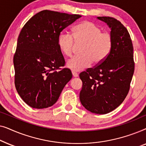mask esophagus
Wrapping results in <instances>:
<instances>
[{"label":"esophagus","mask_w":146,"mask_h":146,"mask_svg":"<svg viewBox=\"0 0 146 146\" xmlns=\"http://www.w3.org/2000/svg\"><path fill=\"white\" fill-rule=\"evenodd\" d=\"M72 75H73L74 77H78V73L76 72L72 71Z\"/></svg>","instance_id":"1"}]
</instances>
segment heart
Instances as JSON below:
<instances>
[{
	"label": "heart",
	"instance_id": "b5f03b06",
	"mask_svg": "<svg viewBox=\"0 0 146 146\" xmlns=\"http://www.w3.org/2000/svg\"><path fill=\"white\" fill-rule=\"evenodd\" d=\"M76 42H84L80 56L70 59L66 66L73 71L79 72L88 68L92 62L98 65L105 60L110 52L112 37L90 21H84L72 29V35L62 32L58 38L60 51L66 56H71Z\"/></svg>",
	"mask_w": 146,
	"mask_h": 146
}]
</instances>
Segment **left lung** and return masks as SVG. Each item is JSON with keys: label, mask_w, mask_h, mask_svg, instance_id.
<instances>
[{"label": "left lung", "mask_w": 146, "mask_h": 146, "mask_svg": "<svg viewBox=\"0 0 146 146\" xmlns=\"http://www.w3.org/2000/svg\"><path fill=\"white\" fill-rule=\"evenodd\" d=\"M111 29L112 45L105 60L80 74L81 104L87 110L106 114L119 106L128 94L134 72L133 48L124 26L114 18L98 17Z\"/></svg>", "instance_id": "1"}]
</instances>
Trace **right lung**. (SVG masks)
<instances>
[{"label": "right lung", "mask_w": 146, "mask_h": 146, "mask_svg": "<svg viewBox=\"0 0 146 146\" xmlns=\"http://www.w3.org/2000/svg\"><path fill=\"white\" fill-rule=\"evenodd\" d=\"M80 17L44 10L34 15L22 29L13 58L15 84L20 96L29 106H52L71 80L70 70L61 68L65 60L58 38Z\"/></svg>", "instance_id": "obj_1"}]
</instances>
